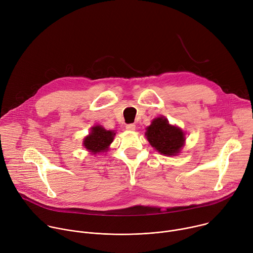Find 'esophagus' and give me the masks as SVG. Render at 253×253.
I'll return each instance as SVG.
<instances>
[{"instance_id": "34e87169", "label": "esophagus", "mask_w": 253, "mask_h": 253, "mask_svg": "<svg viewBox=\"0 0 253 253\" xmlns=\"http://www.w3.org/2000/svg\"><path fill=\"white\" fill-rule=\"evenodd\" d=\"M135 128H136L135 124H127V125H126V129H127V130L134 131V130H135Z\"/></svg>"}]
</instances>
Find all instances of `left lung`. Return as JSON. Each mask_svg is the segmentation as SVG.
Returning a JSON list of instances; mask_svg holds the SVG:
<instances>
[{"instance_id":"1","label":"left lung","mask_w":253,"mask_h":253,"mask_svg":"<svg viewBox=\"0 0 253 253\" xmlns=\"http://www.w3.org/2000/svg\"><path fill=\"white\" fill-rule=\"evenodd\" d=\"M184 135L181 129L170 125L163 116L153 119L145 132L151 146L165 156H175L181 151L185 142Z\"/></svg>"}]
</instances>
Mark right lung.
Masks as SVG:
<instances>
[{"label":"right lung","mask_w":253,"mask_h":253,"mask_svg":"<svg viewBox=\"0 0 253 253\" xmlns=\"http://www.w3.org/2000/svg\"><path fill=\"white\" fill-rule=\"evenodd\" d=\"M116 133L111 130H106L100 125L91 128L90 134L85 137L83 143L85 148L92 154L106 152L112 143Z\"/></svg>","instance_id":"obj_1"}]
</instances>
